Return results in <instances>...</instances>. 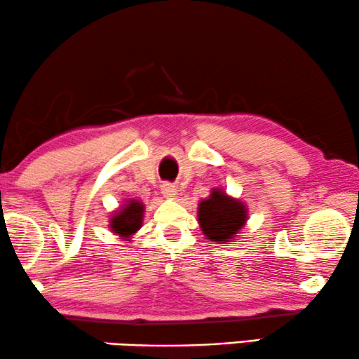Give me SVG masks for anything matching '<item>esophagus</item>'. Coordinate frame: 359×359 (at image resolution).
I'll return each mask as SVG.
<instances>
[{
  "mask_svg": "<svg viewBox=\"0 0 359 359\" xmlns=\"http://www.w3.org/2000/svg\"><path fill=\"white\" fill-rule=\"evenodd\" d=\"M161 194H163L165 198H175V196H177V189H175V185L169 184V182H164V184L161 185Z\"/></svg>",
  "mask_w": 359,
  "mask_h": 359,
  "instance_id": "obj_1",
  "label": "esophagus"
}]
</instances>
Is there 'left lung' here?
<instances>
[{
  "instance_id": "left-lung-1",
  "label": "left lung",
  "mask_w": 359,
  "mask_h": 359,
  "mask_svg": "<svg viewBox=\"0 0 359 359\" xmlns=\"http://www.w3.org/2000/svg\"><path fill=\"white\" fill-rule=\"evenodd\" d=\"M247 210L244 203L223 194L221 190L211 191L210 198L198 206V223L203 234L210 241L229 242L245 224Z\"/></svg>"
}]
</instances>
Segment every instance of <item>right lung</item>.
Wrapping results in <instances>:
<instances>
[{"mask_svg":"<svg viewBox=\"0 0 359 359\" xmlns=\"http://www.w3.org/2000/svg\"><path fill=\"white\" fill-rule=\"evenodd\" d=\"M143 211L144 206L141 205V201L130 200L122 211L114 215L112 221H110V228L123 237L135 234L141 228V223H143Z\"/></svg>","mask_w":359,"mask_h":359,"instance_id":"add662e5","label":"right lung"}]
</instances>
